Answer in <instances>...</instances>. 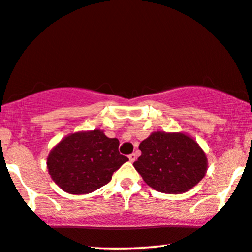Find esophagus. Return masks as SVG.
<instances>
[{"label": "esophagus", "instance_id": "34e87169", "mask_svg": "<svg viewBox=\"0 0 252 252\" xmlns=\"http://www.w3.org/2000/svg\"><path fill=\"white\" fill-rule=\"evenodd\" d=\"M136 159H137L136 153H131V154H130V156H129V160H130V162H135Z\"/></svg>", "mask_w": 252, "mask_h": 252}]
</instances>
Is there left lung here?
Listing matches in <instances>:
<instances>
[{
	"instance_id": "obj_1",
	"label": "left lung",
	"mask_w": 252,
	"mask_h": 252,
	"mask_svg": "<svg viewBox=\"0 0 252 252\" xmlns=\"http://www.w3.org/2000/svg\"><path fill=\"white\" fill-rule=\"evenodd\" d=\"M133 162L147 186L163 193H183L197 186L207 172V158L184 132L154 131L139 145Z\"/></svg>"
}]
</instances>
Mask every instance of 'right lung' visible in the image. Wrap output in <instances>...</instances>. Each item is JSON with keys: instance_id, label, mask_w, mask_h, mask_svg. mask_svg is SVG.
<instances>
[{"instance_id": "right-lung-1", "label": "right lung", "mask_w": 252, "mask_h": 252, "mask_svg": "<svg viewBox=\"0 0 252 252\" xmlns=\"http://www.w3.org/2000/svg\"><path fill=\"white\" fill-rule=\"evenodd\" d=\"M117 138L102 130L70 133L50 150L47 168L52 180L65 192L90 193L112 180L128 158L119 152Z\"/></svg>"}]
</instances>
